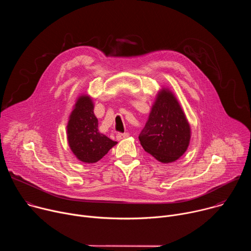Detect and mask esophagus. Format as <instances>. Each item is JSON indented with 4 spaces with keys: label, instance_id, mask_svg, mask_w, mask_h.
Here are the masks:
<instances>
[{
    "label": "esophagus",
    "instance_id": "1",
    "mask_svg": "<svg viewBox=\"0 0 251 251\" xmlns=\"http://www.w3.org/2000/svg\"><path fill=\"white\" fill-rule=\"evenodd\" d=\"M116 137H117L118 140H122V139L128 138L129 137V133H118Z\"/></svg>",
    "mask_w": 251,
    "mask_h": 251
}]
</instances>
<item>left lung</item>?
<instances>
[{
    "mask_svg": "<svg viewBox=\"0 0 251 251\" xmlns=\"http://www.w3.org/2000/svg\"><path fill=\"white\" fill-rule=\"evenodd\" d=\"M191 134L190 123L176 97L169 88L162 87L139 135L143 149L161 163H172L187 151Z\"/></svg>",
    "mask_w": 251,
    "mask_h": 251,
    "instance_id": "8db88e82",
    "label": "left lung"
}]
</instances>
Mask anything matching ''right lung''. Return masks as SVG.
<instances>
[{"mask_svg":"<svg viewBox=\"0 0 251 251\" xmlns=\"http://www.w3.org/2000/svg\"><path fill=\"white\" fill-rule=\"evenodd\" d=\"M93 109L92 98L88 94H81L76 99L66 126L71 152L79 161L87 164L98 162L117 144V142L99 132Z\"/></svg>","mask_w":251,"mask_h":251,"instance_id":"1","label":"right lung"}]
</instances>
